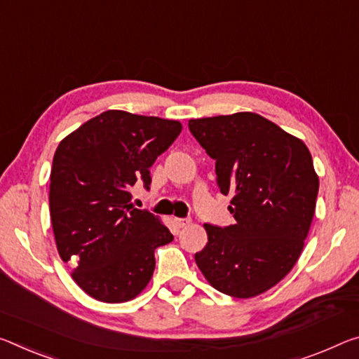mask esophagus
<instances>
[{
  "label": "esophagus",
  "mask_w": 359,
  "mask_h": 359,
  "mask_svg": "<svg viewBox=\"0 0 359 359\" xmlns=\"http://www.w3.org/2000/svg\"><path fill=\"white\" fill-rule=\"evenodd\" d=\"M172 224L177 226V229H184V226H187L190 224V219H180V217H174L172 219Z\"/></svg>",
  "instance_id": "34e87169"
}]
</instances>
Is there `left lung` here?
<instances>
[{
  "mask_svg": "<svg viewBox=\"0 0 359 359\" xmlns=\"http://www.w3.org/2000/svg\"><path fill=\"white\" fill-rule=\"evenodd\" d=\"M190 133L215 159L235 224L204 225L198 269L217 291L255 297L297 262L315 215L320 180L302 140L251 111L190 119Z\"/></svg>",
  "mask_w": 359,
  "mask_h": 359,
  "instance_id": "1",
  "label": "left lung"
}]
</instances>
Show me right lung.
<instances>
[{
  "instance_id": "add662e5",
  "label": "right lung",
  "mask_w": 359,
  "mask_h": 359,
  "mask_svg": "<svg viewBox=\"0 0 359 359\" xmlns=\"http://www.w3.org/2000/svg\"><path fill=\"white\" fill-rule=\"evenodd\" d=\"M182 130L179 121L108 110L57 147L49 210L60 259L90 297L107 304L139 295L155 270V249L174 240L151 212L130 204L137 180Z\"/></svg>"
}]
</instances>
